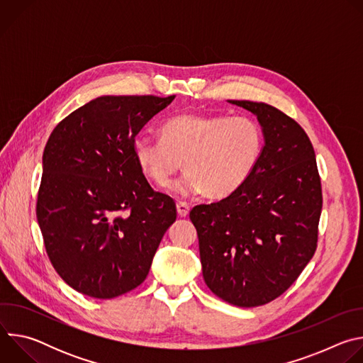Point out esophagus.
<instances>
[{
  "label": "esophagus",
  "instance_id": "1",
  "mask_svg": "<svg viewBox=\"0 0 363 363\" xmlns=\"http://www.w3.org/2000/svg\"><path fill=\"white\" fill-rule=\"evenodd\" d=\"M177 211H178V216L179 217H186L189 214V205L186 202H177Z\"/></svg>",
  "mask_w": 363,
  "mask_h": 363
}]
</instances>
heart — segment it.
I'll use <instances>...</instances> for the list:
<instances>
[{"instance_id":"heart-1","label":"heart","mask_w":363,"mask_h":363,"mask_svg":"<svg viewBox=\"0 0 363 363\" xmlns=\"http://www.w3.org/2000/svg\"><path fill=\"white\" fill-rule=\"evenodd\" d=\"M263 147V130L251 118L181 113L162 123L161 138L136 136L132 153L158 186H167L184 161L188 171L171 185L174 194L225 198L251 177Z\"/></svg>"}]
</instances>
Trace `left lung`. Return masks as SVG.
<instances>
[{
    "label": "left lung",
    "mask_w": 363,
    "mask_h": 363,
    "mask_svg": "<svg viewBox=\"0 0 363 363\" xmlns=\"http://www.w3.org/2000/svg\"><path fill=\"white\" fill-rule=\"evenodd\" d=\"M254 116L264 147L251 177L218 202L196 205L205 284L238 307L266 304L283 294L312 260L322 213V186L312 142L279 109L227 100Z\"/></svg>",
    "instance_id": "8db88e82"
}]
</instances>
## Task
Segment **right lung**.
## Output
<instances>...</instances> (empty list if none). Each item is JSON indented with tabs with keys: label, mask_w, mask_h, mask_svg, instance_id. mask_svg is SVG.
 I'll return each instance as SVG.
<instances>
[{
	"label": "right lung",
	"mask_w": 363,
	"mask_h": 363,
	"mask_svg": "<svg viewBox=\"0 0 363 363\" xmlns=\"http://www.w3.org/2000/svg\"><path fill=\"white\" fill-rule=\"evenodd\" d=\"M175 96H100L51 132L43 153L37 220L59 276L76 291L113 298L136 289L177 220L153 191L132 143Z\"/></svg>",
	"instance_id": "right-lung-1"
}]
</instances>
